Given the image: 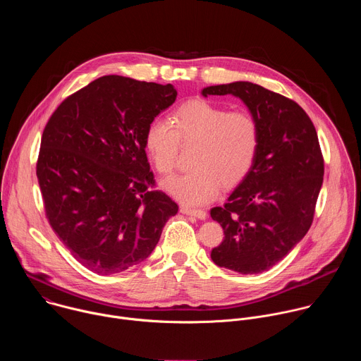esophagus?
Listing matches in <instances>:
<instances>
[{"label": "esophagus", "mask_w": 361, "mask_h": 361, "mask_svg": "<svg viewBox=\"0 0 361 361\" xmlns=\"http://www.w3.org/2000/svg\"><path fill=\"white\" fill-rule=\"evenodd\" d=\"M181 212L184 213V214H188V216H194V217H197V219H200V220H204L205 217H207V213H205L204 210H200V209H191V207H181Z\"/></svg>", "instance_id": "esophagus-1"}]
</instances>
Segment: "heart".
Segmentation results:
<instances>
[{
	"label": "heart",
	"instance_id": "obj_1",
	"mask_svg": "<svg viewBox=\"0 0 361 361\" xmlns=\"http://www.w3.org/2000/svg\"><path fill=\"white\" fill-rule=\"evenodd\" d=\"M259 118L248 110H231L205 99L188 101L171 116V123L154 120L147 126L144 145L156 170L174 171L180 145L192 147L190 171L174 176L163 187L185 205L212 201L221 185L241 183L260 148Z\"/></svg>",
	"mask_w": 361,
	"mask_h": 361
}]
</instances>
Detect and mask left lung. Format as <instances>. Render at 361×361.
I'll use <instances>...</instances> for the list:
<instances>
[{
	"mask_svg": "<svg viewBox=\"0 0 361 361\" xmlns=\"http://www.w3.org/2000/svg\"><path fill=\"white\" fill-rule=\"evenodd\" d=\"M233 94L259 118L262 140L247 177L210 214L224 230L212 260L240 274L271 269L312 227L324 159L313 121L295 101L248 81L213 85L202 95Z\"/></svg>",
	"mask_w": 361,
	"mask_h": 361,
	"instance_id": "obj_1",
	"label": "left lung"
}]
</instances>
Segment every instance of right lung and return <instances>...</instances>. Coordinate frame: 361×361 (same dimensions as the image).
I'll use <instances>...</instances> for the list:
<instances>
[{
	"mask_svg": "<svg viewBox=\"0 0 361 361\" xmlns=\"http://www.w3.org/2000/svg\"><path fill=\"white\" fill-rule=\"evenodd\" d=\"M176 97L171 84L104 75L68 95L42 131L37 178L45 217L95 274L144 262L178 212L156 190L144 145L147 126Z\"/></svg>",
	"mask_w": 361,
	"mask_h": 361,
	"instance_id": "add662e5",
	"label": "right lung"
}]
</instances>
